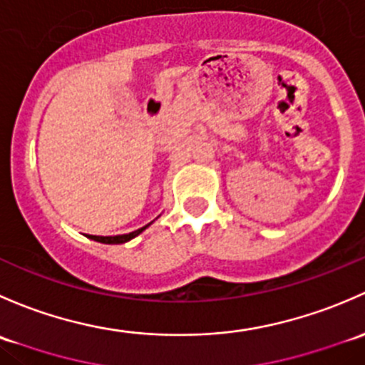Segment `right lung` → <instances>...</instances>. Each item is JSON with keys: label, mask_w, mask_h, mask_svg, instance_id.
Listing matches in <instances>:
<instances>
[{"label": "right lung", "mask_w": 365, "mask_h": 365, "mask_svg": "<svg viewBox=\"0 0 365 365\" xmlns=\"http://www.w3.org/2000/svg\"><path fill=\"white\" fill-rule=\"evenodd\" d=\"M148 227H149V225H145V227L138 228V230H135V232H130V234L114 235V237H112V235H110V237H101V235H91V239L93 240H98V242H103V244H123V242H128V240H130V239L137 237V235L142 234V232H144Z\"/></svg>", "instance_id": "add662e5"}]
</instances>
